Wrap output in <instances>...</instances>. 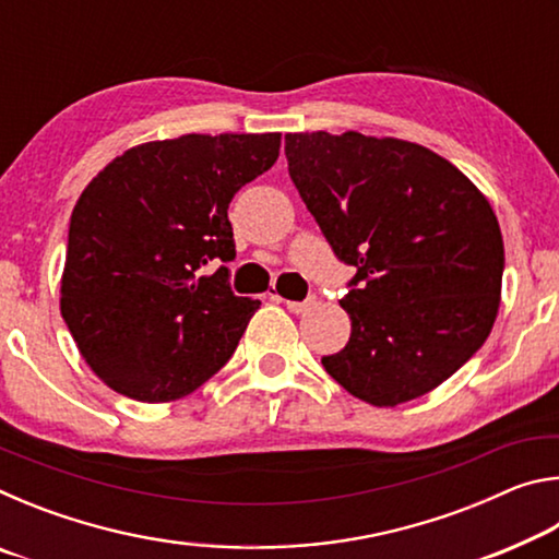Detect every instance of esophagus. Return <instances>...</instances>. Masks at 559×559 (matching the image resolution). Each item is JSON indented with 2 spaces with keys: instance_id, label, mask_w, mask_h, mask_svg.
I'll return each mask as SVG.
<instances>
[{
  "instance_id": "1",
  "label": "esophagus",
  "mask_w": 559,
  "mask_h": 559,
  "mask_svg": "<svg viewBox=\"0 0 559 559\" xmlns=\"http://www.w3.org/2000/svg\"><path fill=\"white\" fill-rule=\"evenodd\" d=\"M283 302H286V308L290 310V313H298L300 316V313H308V310L316 306V296H308L306 300H283Z\"/></svg>"
}]
</instances>
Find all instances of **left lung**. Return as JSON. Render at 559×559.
Masks as SVG:
<instances>
[{
	"label": "left lung",
	"mask_w": 559,
	"mask_h": 559,
	"mask_svg": "<svg viewBox=\"0 0 559 559\" xmlns=\"http://www.w3.org/2000/svg\"><path fill=\"white\" fill-rule=\"evenodd\" d=\"M288 175L340 261L353 333L323 357L372 406L437 390L486 343L503 283L493 206L429 147L396 138L288 132Z\"/></svg>",
	"instance_id": "obj_1"
}]
</instances>
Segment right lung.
Listing matches in <instances>:
<instances>
[{
	"mask_svg": "<svg viewBox=\"0 0 559 559\" xmlns=\"http://www.w3.org/2000/svg\"><path fill=\"white\" fill-rule=\"evenodd\" d=\"M281 132H222L130 147L73 206L61 316L110 390L182 400L229 362L261 302L234 296L229 204L278 159Z\"/></svg>",
	"mask_w": 559,
	"mask_h": 559,
	"instance_id": "obj_1",
	"label": "right lung"
}]
</instances>
